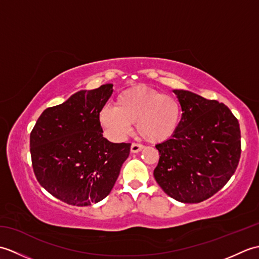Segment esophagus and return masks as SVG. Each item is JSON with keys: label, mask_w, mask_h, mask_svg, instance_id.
I'll use <instances>...</instances> for the list:
<instances>
[{"label": "esophagus", "mask_w": 259, "mask_h": 259, "mask_svg": "<svg viewBox=\"0 0 259 259\" xmlns=\"http://www.w3.org/2000/svg\"><path fill=\"white\" fill-rule=\"evenodd\" d=\"M142 149H144V146L139 145V144H133L130 147V151L133 153H138L140 152Z\"/></svg>", "instance_id": "1"}]
</instances>
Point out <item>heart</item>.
<instances>
[{"label": "heart", "instance_id": "obj_1", "mask_svg": "<svg viewBox=\"0 0 259 259\" xmlns=\"http://www.w3.org/2000/svg\"><path fill=\"white\" fill-rule=\"evenodd\" d=\"M181 109L175 98L148 87L137 85L120 92L114 107L99 112V123L113 139H123L136 123L137 133L151 144L163 142L177 130Z\"/></svg>", "mask_w": 259, "mask_h": 259}]
</instances>
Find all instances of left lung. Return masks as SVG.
<instances>
[{"label":"left lung","instance_id":"1","mask_svg":"<svg viewBox=\"0 0 259 259\" xmlns=\"http://www.w3.org/2000/svg\"><path fill=\"white\" fill-rule=\"evenodd\" d=\"M181 120L174 136L156 146L153 176L166 194L184 203L210 198L228 183L240 158L238 120L225 106L187 90H174Z\"/></svg>","mask_w":259,"mask_h":259}]
</instances>
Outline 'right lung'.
I'll use <instances>...</instances> for the list:
<instances>
[{"mask_svg": "<svg viewBox=\"0 0 259 259\" xmlns=\"http://www.w3.org/2000/svg\"><path fill=\"white\" fill-rule=\"evenodd\" d=\"M112 83L80 90L46 109L30 136L35 177L48 192L72 206H90L112 190L129 157L130 144L104 138L99 112L111 97Z\"/></svg>", "mask_w": 259, "mask_h": 259, "instance_id": "1", "label": "right lung"}]
</instances>
